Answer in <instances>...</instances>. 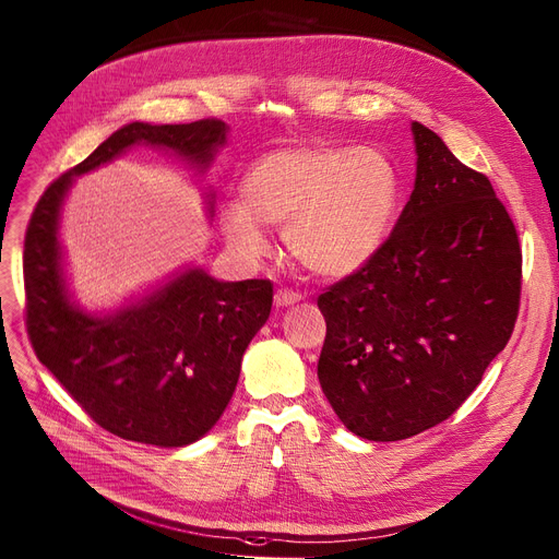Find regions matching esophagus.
Masks as SVG:
<instances>
[{
	"instance_id": "1",
	"label": "esophagus",
	"mask_w": 559,
	"mask_h": 559,
	"mask_svg": "<svg viewBox=\"0 0 559 559\" xmlns=\"http://www.w3.org/2000/svg\"><path fill=\"white\" fill-rule=\"evenodd\" d=\"M300 300H302V295H300V293H295V290L280 288V290L275 293V305H277V307H290V305L300 302Z\"/></svg>"
}]
</instances>
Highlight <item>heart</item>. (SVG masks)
Masks as SVG:
<instances>
[{"label": "heart", "instance_id": "b5f03b06", "mask_svg": "<svg viewBox=\"0 0 559 559\" xmlns=\"http://www.w3.org/2000/svg\"><path fill=\"white\" fill-rule=\"evenodd\" d=\"M400 171L372 146L302 144L257 159L223 214L227 243L246 259L271 248L261 225H286V246L322 277L366 269L385 243L400 207Z\"/></svg>", "mask_w": 559, "mask_h": 559}]
</instances>
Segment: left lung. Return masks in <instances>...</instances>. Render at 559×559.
I'll list each match as a JSON object with an SVG mask.
<instances>
[{
	"instance_id": "obj_1",
	"label": "left lung",
	"mask_w": 559,
	"mask_h": 559,
	"mask_svg": "<svg viewBox=\"0 0 559 559\" xmlns=\"http://www.w3.org/2000/svg\"><path fill=\"white\" fill-rule=\"evenodd\" d=\"M415 189L366 269L326 288L318 379L338 419L374 442L451 417L510 341L516 227L487 176L413 121Z\"/></svg>"
}]
</instances>
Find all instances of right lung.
I'll list each match as a JSON object with an SVG mask.
<instances>
[{
  "label": "right lung",
  "mask_w": 559,
  "mask_h": 559,
  "mask_svg": "<svg viewBox=\"0 0 559 559\" xmlns=\"http://www.w3.org/2000/svg\"><path fill=\"white\" fill-rule=\"evenodd\" d=\"M225 138L221 119L133 121L56 178L31 214L24 237L31 345L74 402L123 440L185 447L212 429L233 400L248 343L271 316L273 284L218 282L203 269H187L135 305L108 316L85 313L64 286L62 201L76 176L135 144L167 148L203 171Z\"/></svg>",
  "instance_id": "right-lung-1"
}]
</instances>
